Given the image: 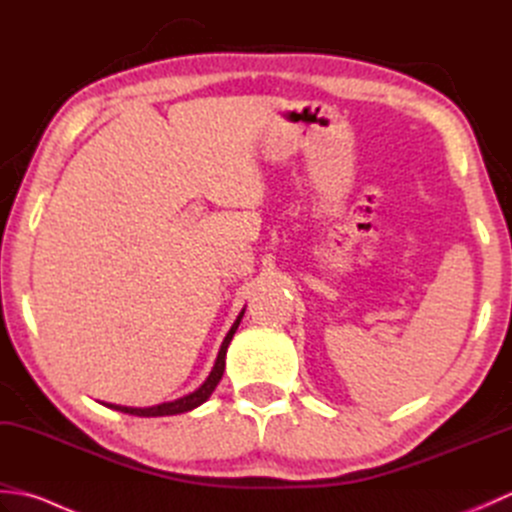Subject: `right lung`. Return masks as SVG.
Returning a JSON list of instances; mask_svg holds the SVG:
<instances>
[{"mask_svg":"<svg viewBox=\"0 0 512 512\" xmlns=\"http://www.w3.org/2000/svg\"><path fill=\"white\" fill-rule=\"evenodd\" d=\"M246 310V308H244ZM244 310L237 314L235 323L231 325V330H228V334L224 336V341L220 345V352H217V358H215V365L211 369L209 378L204 380V383L191 391V394L182 396V398H176V400H169V402H160V405H151V407H125V405H114V402H103L105 407H110L114 411H123V413H129V416H140V418H158V416H176V413H187L195 407H200L202 402H206L211 398V394L215 391L217 383H220L222 376H224V365H226V350L228 345H231L233 341V334L237 332V325L239 321H242L244 317Z\"/></svg>","mask_w":512,"mask_h":512,"instance_id":"obj_1","label":"right lung"}]
</instances>
